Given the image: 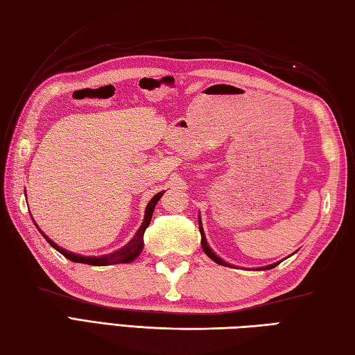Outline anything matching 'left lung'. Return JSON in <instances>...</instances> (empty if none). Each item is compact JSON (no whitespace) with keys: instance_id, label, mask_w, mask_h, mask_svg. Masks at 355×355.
<instances>
[{"instance_id":"1","label":"left lung","mask_w":355,"mask_h":355,"mask_svg":"<svg viewBox=\"0 0 355 355\" xmlns=\"http://www.w3.org/2000/svg\"><path fill=\"white\" fill-rule=\"evenodd\" d=\"M198 225H200V233H201V245H202V250H205V253L209 256L210 259L212 261H215L216 263H220V266H225V267H232L230 263H227L225 261H223L221 258H218V256L210 250V247H209V244H207V241H206V236H205V230H202V225H201V220H200V223H198ZM279 263L281 262H275V263H271V266H266V267H261V268H256V270H270V268H275L276 266H279Z\"/></svg>"}]
</instances>
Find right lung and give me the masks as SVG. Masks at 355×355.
<instances>
[{
  "label": "right lung",
  "instance_id": "1",
  "mask_svg": "<svg viewBox=\"0 0 355 355\" xmlns=\"http://www.w3.org/2000/svg\"><path fill=\"white\" fill-rule=\"evenodd\" d=\"M164 193L163 192H158L157 195H154L153 198H150V201L148 202L146 206V212H145V218H143V223L140 225V229L137 230V233H135L134 238L128 243L125 247L120 248V250H116L112 252L110 254H103V256H82V254H76V253H71L69 250H65V248H61L58 244L53 243V241L45 235L44 232H41V235L45 238V241L53 247L56 248V250L59 253H62L67 259H70L73 262H80V263H88V266H111V263H128V262H132L134 259L139 258V254L141 253L143 250V233H145L146 227L150 223V218H153V214H154V209H155V205L158 202V200L162 198V195ZM37 227V225H36Z\"/></svg>",
  "mask_w": 355,
  "mask_h": 355
}]
</instances>
